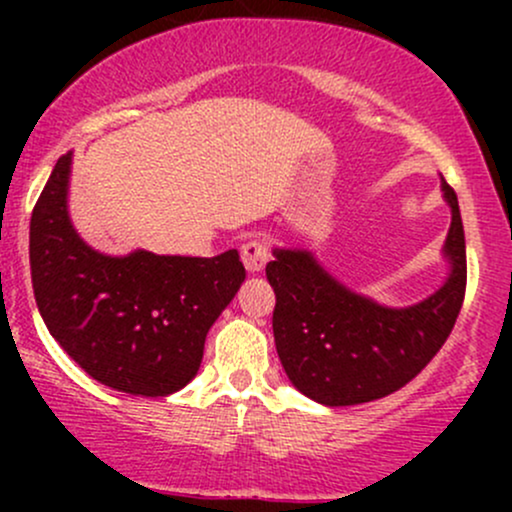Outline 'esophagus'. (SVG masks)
I'll return each instance as SVG.
<instances>
[{"label":"esophagus","mask_w":512,"mask_h":512,"mask_svg":"<svg viewBox=\"0 0 512 512\" xmlns=\"http://www.w3.org/2000/svg\"><path fill=\"white\" fill-rule=\"evenodd\" d=\"M240 257H243L245 269L250 274H260L264 269V264L269 262V245L264 240H250V243L243 245L240 250Z\"/></svg>","instance_id":"esophagus-1"}]
</instances>
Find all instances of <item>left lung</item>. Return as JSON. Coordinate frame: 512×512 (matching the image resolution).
Wrapping results in <instances>:
<instances>
[{
	"mask_svg": "<svg viewBox=\"0 0 512 512\" xmlns=\"http://www.w3.org/2000/svg\"><path fill=\"white\" fill-rule=\"evenodd\" d=\"M452 211L443 257L448 279L424 301L390 308L351 291L310 250L274 248L267 279L276 293L274 342L286 375L325 407L373 402L404 387L450 337L467 286L464 228L455 190L440 175Z\"/></svg>",
	"mask_w": 512,
	"mask_h": 512,
	"instance_id": "1",
	"label": "left lung"
}]
</instances>
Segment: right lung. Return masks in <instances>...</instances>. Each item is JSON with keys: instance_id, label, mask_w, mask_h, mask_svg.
Segmentation results:
<instances>
[{"instance_id": "right-lung-1", "label": "right lung", "mask_w": 512, "mask_h": 512, "mask_svg": "<svg viewBox=\"0 0 512 512\" xmlns=\"http://www.w3.org/2000/svg\"><path fill=\"white\" fill-rule=\"evenodd\" d=\"M64 154L31 216L35 303L57 344L101 385L166 397L190 383L204 339L245 281L238 250L216 257L103 255L76 233Z\"/></svg>"}]
</instances>
